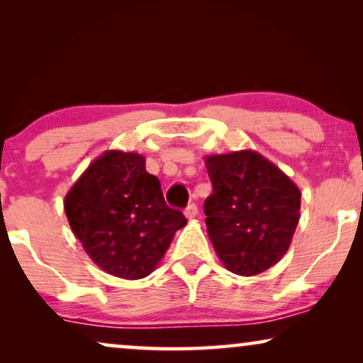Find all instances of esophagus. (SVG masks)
I'll return each instance as SVG.
<instances>
[{
    "instance_id": "1",
    "label": "esophagus",
    "mask_w": 363,
    "mask_h": 363,
    "mask_svg": "<svg viewBox=\"0 0 363 363\" xmlns=\"http://www.w3.org/2000/svg\"><path fill=\"white\" fill-rule=\"evenodd\" d=\"M196 215H198V206L195 203H190V205L185 208V216L188 220H193V218H196Z\"/></svg>"
}]
</instances>
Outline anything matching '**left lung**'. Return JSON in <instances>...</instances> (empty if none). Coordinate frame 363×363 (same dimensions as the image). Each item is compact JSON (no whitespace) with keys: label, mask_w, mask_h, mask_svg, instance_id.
Instances as JSON below:
<instances>
[{"label":"left lung","mask_w":363,"mask_h":363,"mask_svg":"<svg viewBox=\"0 0 363 363\" xmlns=\"http://www.w3.org/2000/svg\"><path fill=\"white\" fill-rule=\"evenodd\" d=\"M213 193L205 201L208 236L228 271L256 276L277 264L299 223L301 190L255 150L205 157Z\"/></svg>","instance_id":"obj_1"}]
</instances>
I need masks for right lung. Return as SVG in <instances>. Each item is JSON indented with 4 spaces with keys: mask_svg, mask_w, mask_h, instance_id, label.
Wrapping results in <instances>:
<instances>
[{
    "mask_svg": "<svg viewBox=\"0 0 363 363\" xmlns=\"http://www.w3.org/2000/svg\"><path fill=\"white\" fill-rule=\"evenodd\" d=\"M64 210L89 257L122 279L150 274L186 225L182 211L167 206L160 182L135 152L97 157L67 191Z\"/></svg>",
    "mask_w": 363,
    "mask_h": 363,
    "instance_id": "add662e5",
    "label": "right lung"
}]
</instances>
